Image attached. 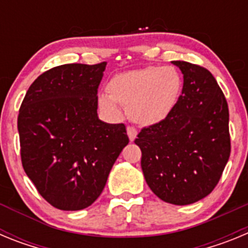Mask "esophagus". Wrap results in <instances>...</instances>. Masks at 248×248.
<instances>
[{"label": "esophagus", "instance_id": "34e87169", "mask_svg": "<svg viewBox=\"0 0 248 248\" xmlns=\"http://www.w3.org/2000/svg\"><path fill=\"white\" fill-rule=\"evenodd\" d=\"M126 133H128V137L129 139H130V141H133L138 135V130L134 126H128V128H126Z\"/></svg>", "mask_w": 248, "mask_h": 248}]
</instances>
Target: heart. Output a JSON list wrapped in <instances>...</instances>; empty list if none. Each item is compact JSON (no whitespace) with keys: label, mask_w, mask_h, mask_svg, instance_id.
I'll use <instances>...</instances> for the list:
<instances>
[{"label":"heart","mask_w":248,"mask_h":248,"mask_svg":"<svg viewBox=\"0 0 248 248\" xmlns=\"http://www.w3.org/2000/svg\"><path fill=\"white\" fill-rule=\"evenodd\" d=\"M183 77L176 68L166 65L123 72L111 78L109 95H99L105 110L117 113L118 103L129 110L131 120L139 125L163 122L176 108L183 93Z\"/></svg>","instance_id":"1"}]
</instances>
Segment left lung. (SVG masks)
Returning a JSON list of instances; mask_svg holds the SVG:
<instances>
[{
	"mask_svg": "<svg viewBox=\"0 0 248 248\" xmlns=\"http://www.w3.org/2000/svg\"><path fill=\"white\" fill-rule=\"evenodd\" d=\"M184 74L176 108L135 139L151 191L163 201L189 205L216 187L231 153L229 105L210 71L172 61Z\"/></svg>",
	"mask_w": 248,
	"mask_h": 248,
	"instance_id": "obj_1",
	"label": "left lung"
}]
</instances>
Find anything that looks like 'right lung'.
I'll return each instance as SVG.
<instances>
[{
  "label": "right lung",
  "instance_id": "1",
  "mask_svg": "<svg viewBox=\"0 0 248 248\" xmlns=\"http://www.w3.org/2000/svg\"><path fill=\"white\" fill-rule=\"evenodd\" d=\"M107 62L63 64L28 88L18 113L22 166L48 203L91 206L129 138L124 124L99 120L98 88Z\"/></svg>",
  "mask_w": 248,
  "mask_h": 248
}]
</instances>
